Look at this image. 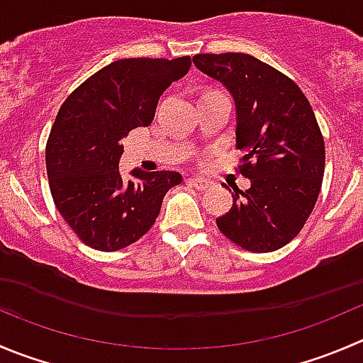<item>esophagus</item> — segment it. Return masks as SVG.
I'll return each instance as SVG.
<instances>
[{
  "label": "esophagus",
  "instance_id": "esophagus-1",
  "mask_svg": "<svg viewBox=\"0 0 363 363\" xmlns=\"http://www.w3.org/2000/svg\"><path fill=\"white\" fill-rule=\"evenodd\" d=\"M188 182H189V186H193L195 189H200V191H202V189H206L207 186H209V182H207L206 179H200V177L188 179Z\"/></svg>",
  "mask_w": 363,
  "mask_h": 363
}]
</instances>
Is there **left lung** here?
I'll return each mask as SVG.
<instances>
[{"label":"left lung","instance_id":"obj_1","mask_svg":"<svg viewBox=\"0 0 363 363\" xmlns=\"http://www.w3.org/2000/svg\"><path fill=\"white\" fill-rule=\"evenodd\" d=\"M193 63L234 97L239 174L250 179L246 191L234 186L218 228L248 252H275L300 234L321 191L325 140L311 103L291 77L252 55H196Z\"/></svg>","mask_w":363,"mask_h":363}]
</instances>
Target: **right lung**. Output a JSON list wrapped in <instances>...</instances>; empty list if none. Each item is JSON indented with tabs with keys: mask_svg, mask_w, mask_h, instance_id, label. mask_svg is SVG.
<instances>
[{
	"mask_svg": "<svg viewBox=\"0 0 363 363\" xmlns=\"http://www.w3.org/2000/svg\"><path fill=\"white\" fill-rule=\"evenodd\" d=\"M189 56L124 58L97 70L60 108L45 145L56 209L86 246L117 252L149 232L177 172H118L122 138L147 128L161 94L186 76Z\"/></svg>",
	"mask_w": 363,
	"mask_h": 363,
	"instance_id": "obj_1",
	"label": "right lung"
}]
</instances>
